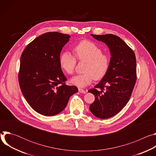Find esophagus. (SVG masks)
Segmentation results:
<instances>
[{
	"label": "esophagus",
	"instance_id": "1",
	"mask_svg": "<svg viewBox=\"0 0 156 156\" xmlns=\"http://www.w3.org/2000/svg\"><path fill=\"white\" fill-rule=\"evenodd\" d=\"M78 91H79V92L80 93H83V94H85V93H86V91H84V90H82V89H78Z\"/></svg>",
	"mask_w": 156,
	"mask_h": 156
}]
</instances>
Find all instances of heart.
I'll list each match as a JSON object with an SVG mask.
<instances>
[{"instance_id": "obj_1", "label": "heart", "mask_w": 156, "mask_h": 156, "mask_svg": "<svg viewBox=\"0 0 156 156\" xmlns=\"http://www.w3.org/2000/svg\"><path fill=\"white\" fill-rule=\"evenodd\" d=\"M74 55L69 51L62 53L59 64L62 70L67 75L73 73L76 60L85 62L84 72L73 76L70 83L80 88L90 85L94 80L102 79L110 67V56L102 52V49L95 43L84 40L79 42L73 49Z\"/></svg>"}]
</instances>
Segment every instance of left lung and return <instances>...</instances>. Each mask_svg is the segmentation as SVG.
<instances>
[{"mask_svg": "<svg viewBox=\"0 0 156 156\" xmlns=\"http://www.w3.org/2000/svg\"><path fill=\"white\" fill-rule=\"evenodd\" d=\"M105 43L111 55L106 75L88 91L95 96L90 106L91 113L105 119L116 114L126 105L136 81V61L135 52L119 36L108 34H91Z\"/></svg>", "mask_w": 156, "mask_h": 156, "instance_id": "1", "label": "left lung"}]
</instances>
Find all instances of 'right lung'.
Wrapping results in <instances>:
<instances>
[{
    "label": "right lung",
    "mask_w": 156,
    "mask_h": 156,
    "mask_svg": "<svg viewBox=\"0 0 156 156\" xmlns=\"http://www.w3.org/2000/svg\"><path fill=\"white\" fill-rule=\"evenodd\" d=\"M69 34L44 33L28 44L20 58L18 81L21 91L30 105L37 113L52 116L65 108L72 95L78 91L68 86L59 64L63 47Z\"/></svg>",
    "instance_id": "add662e5"
}]
</instances>
